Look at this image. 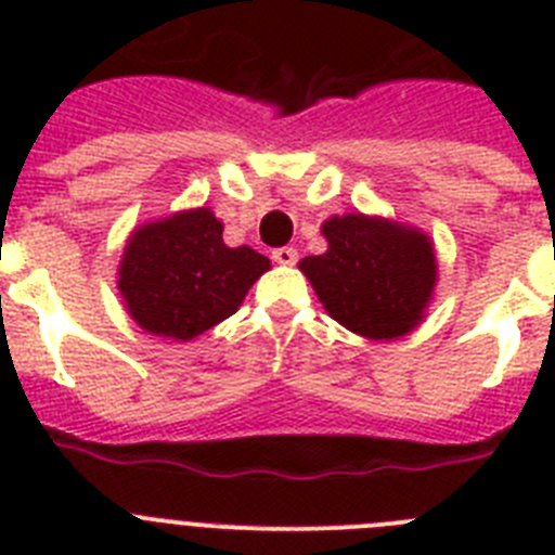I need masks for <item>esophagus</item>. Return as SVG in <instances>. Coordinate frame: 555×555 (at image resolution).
I'll use <instances>...</instances> for the list:
<instances>
[{
    "instance_id": "34e87169",
    "label": "esophagus",
    "mask_w": 555,
    "mask_h": 555,
    "mask_svg": "<svg viewBox=\"0 0 555 555\" xmlns=\"http://www.w3.org/2000/svg\"><path fill=\"white\" fill-rule=\"evenodd\" d=\"M272 261L281 263V267H292V263L297 261V249H294V247L272 249Z\"/></svg>"
}]
</instances>
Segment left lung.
<instances>
[{"label": "left lung", "mask_w": 555, "mask_h": 555, "mask_svg": "<svg viewBox=\"0 0 555 555\" xmlns=\"http://www.w3.org/2000/svg\"><path fill=\"white\" fill-rule=\"evenodd\" d=\"M327 249L300 261L325 311L372 341H391L423 325L439 281L430 235L370 214L322 222Z\"/></svg>", "instance_id": "left-lung-1"}]
</instances>
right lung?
I'll use <instances>...</instances> for the list:
<instances>
[{
  "mask_svg": "<svg viewBox=\"0 0 555 555\" xmlns=\"http://www.w3.org/2000/svg\"><path fill=\"white\" fill-rule=\"evenodd\" d=\"M269 267L253 247L224 244L214 210L189 208L127 235L116 286L141 331L191 341L233 317Z\"/></svg>",
  "mask_w": 555,
  "mask_h": 555,
  "instance_id": "right-lung-1",
  "label": "right lung"
}]
</instances>
